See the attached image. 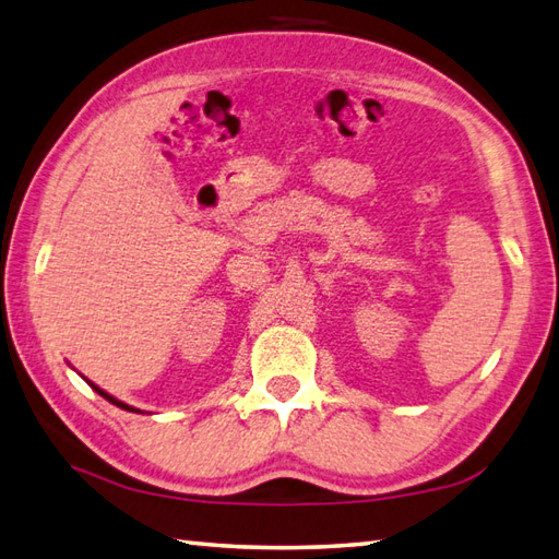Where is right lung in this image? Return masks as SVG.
Here are the masks:
<instances>
[{
	"instance_id": "obj_1",
	"label": "right lung",
	"mask_w": 559,
	"mask_h": 559,
	"mask_svg": "<svg viewBox=\"0 0 559 559\" xmlns=\"http://www.w3.org/2000/svg\"><path fill=\"white\" fill-rule=\"evenodd\" d=\"M86 383L91 385V389H94L98 395H104L106 397V401L108 403H112V405H118V407H122V409H128V413H140V409H136V407H132V405H128V403H122V401H118V397H112L110 393H106L104 389H98V385L96 383H91L88 379H86Z\"/></svg>"
}]
</instances>
